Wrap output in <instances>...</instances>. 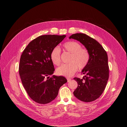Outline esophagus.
Returning a JSON list of instances; mask_svg holds the SVG:
<instances>
[{"instance_id": "1", "label": "esophagus", "mask_w": 127, "mask_h": 127, "mask_svg": "<svg viewBox=\"0 0 127 127\" xmlns=\"http://www.w3.org/2000/svg\"><path fill=\"white\" fill-rule=\"evenodd\" d=\"M67 81L69 82L71 80V78H67Z\"/></svg>"}]
</instances>
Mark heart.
<instances>
[{
	"instance_id": "heart-1",
	"label": "heart",
	"mask_w": 127,
	"mask_h": 127,
	"mask_svg": "<svg viewBox=\"0 0 127 127\" xmlns=\"http://www.w3.org/2000/svg\"><path fill=\"white\" fill-rule=\"evenodd\" d=\"M63 49L65 52L70 54L68 64H63L57 70V73L59 75L70 77L77 71L78 68L83 69L88 65L90 58L88 50L82 48L79 43L75 41H68L63 44ZM61 49L58 46L52 49L50 53V59L56 65L61 63Z\"/></svg>"
}]
</instances>
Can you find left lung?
I'll return each mask as SVG.
<instances>
[{"instance_id": "left-lung-1", "label": "left lung", "mask_w": 127, "mask_h": 127, "mask_svg": "<svg viewBox=\"0 0 127 127\" xmlns=\"http://www.w3.org/2000/svg\"><path fill=\"white\" fill-rule=\"evenodd\" d=\"M69 39L82 43L88 50L90 56L88 65L82 71V74L85 76L82 79L74 78L78 86L73 94L82 101H94L103 93L109 77L107 53L97 41L84 33L73 34Z\"/></svg>"}]
</instances>
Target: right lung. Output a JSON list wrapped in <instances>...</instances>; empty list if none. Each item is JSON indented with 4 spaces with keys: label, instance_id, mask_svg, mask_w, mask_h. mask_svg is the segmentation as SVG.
Segmentation results:
<instances>
[{
    "label": "right lung",
    "instance_id": "add662e5",
    "mask_svg": "<svg viewBox=\"0 0 127 127\" xmlns=\"http://www.w3.org/2000/svg\"><path fill=\"white\" fill-rule=\"evenodd\" d=\"M65 37L66 35H40L32 41L22 54L19 65L22 82L30 98L38 103L53 100L60 87L67 82L63 76L49 77L55 71L51 52Z\"/></svg>",
    "mask_w": 127,
    "mask_h": 127
}]
</instances>
